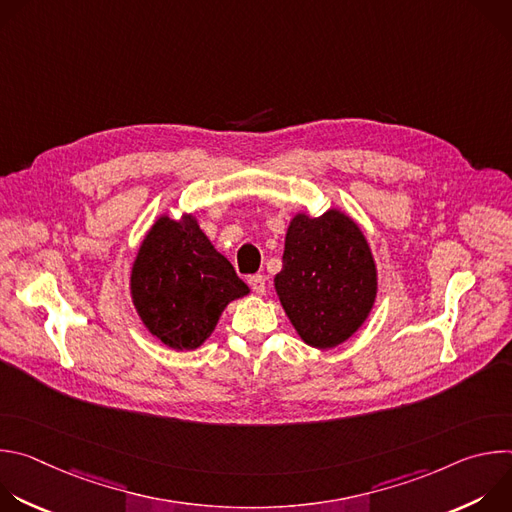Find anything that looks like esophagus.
Here are the masks:
<instances>
[{
  "label": "esophagus",
  "mask_w": 512,
  "mask_h": 512,
  "mask_svg": "<svg viewBox=\"0 0 512 512\" xmlns=\"http://www.w3.org/2000/svg\"><path fill=\"white\" fill-rule=\"evenodd\" d=\"M249 285H251V289L255 291L257 296L265 294V277L263 275H251L249 277Z\"/></svg>",
  "instance_id": "1"
}]
</instances>
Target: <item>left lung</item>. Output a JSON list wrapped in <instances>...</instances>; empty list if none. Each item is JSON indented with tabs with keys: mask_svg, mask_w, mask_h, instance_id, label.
Listing matches in <instances>:
<instances>
[{
	"mask_svg": "<svg viewBox=\"0 0 512 512\" xmlns=\"http://www.w3.org/2000/svg\"><path fill=\"white\" fill-rule=\"evenodd\" d=\"M279 302L300 338L334 348L369 318L377 298V265L358 225L330 208L291 218L283 267L275 275Z\"/></svg>",
	"mask_w": 512,
	"mask_h": 512,
	"instance_id": "8db88e82",
	"label": "left lung"
}]
</instances>
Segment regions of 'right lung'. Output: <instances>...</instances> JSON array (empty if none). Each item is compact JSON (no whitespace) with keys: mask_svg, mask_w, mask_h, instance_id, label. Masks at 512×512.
I'll list each match as a JSON object with an SVG mask.
<instances>
[{"mask_svg":"<svg viewBox=\"0 0 512 512\" xmlns=\"http://www.w3.org/2000/svg\"><path fill=\"white\" fill-rule=\"evenodd\" d=\"M247 294V283L192 214L180 221L160 216L131 267V298L143 326L174 350L198 348L223 310Z\"/></svg>","mask_w":512,"mask_h":512,"instance_id":"1","label":"right lung"}]
</instances>
